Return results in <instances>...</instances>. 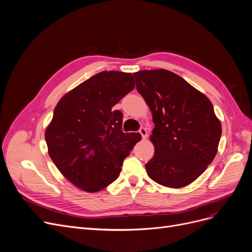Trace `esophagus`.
<instances>
[{
  "label": "esophagus",
  "instance_id": "obj_1",
  "mask_svg": "<svg viewBox=\"0 0 252 252\" xmlns=\"http://www.w3.org/2000/svg\"><path fill=\"white\" fill-rule=\"evenodd\" d=\"M139 133L141 134V136H142V138H143V139H146V138H147V136H148V131H147V129H146V128L141 127V128L139 129Z\"/></svg>",
  "mask_w": 252,
  "mask_h": 252
}]
</instances>
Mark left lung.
<instances>
[{"mask_svg":"<svg viewBox=\"0 0 252 252\" xmlns=\"http://www.w3.org/2000/svg\"><path fill=\"white\" fill-rule=\"evenodd\" d=\"M153 114L155 153L146 164L157 184L181 189L206 170L218 153L221 124L205 94L167 69L133 74Z\"/></svg>","mask_w":252,"mask_h":252,"instance_id":"8db88e82","label":"left lung"}]
</instances>
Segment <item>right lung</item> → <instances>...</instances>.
<instances>
[{
    "instance_id": "add662e5",
    "label": "right lung",
    "mask_w": 252,
    "mask_h": 252,
    "mask_svg": "<svg viewBox=\"0 0 252 252\" xmlns=\"http://www.w3.org/2000/svg\"><path fill=\"white\" fill-rule=\"evenodd\" d=\"M135 87L132 74L101 71L58 101L45 131L48 154L78 189L95 193L119 177L124 159L141 139L124 133L114 106Z\"/></svg>"
}]
</instances>
